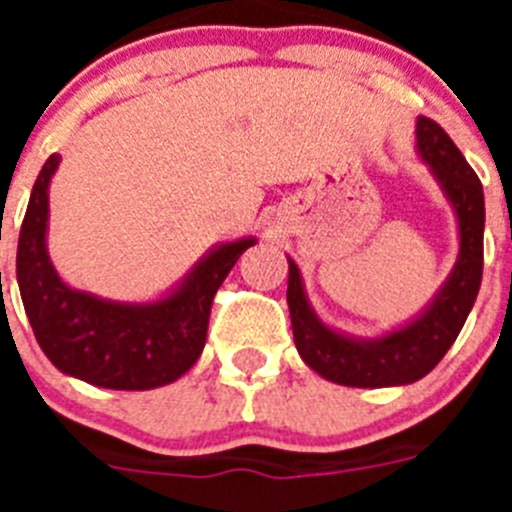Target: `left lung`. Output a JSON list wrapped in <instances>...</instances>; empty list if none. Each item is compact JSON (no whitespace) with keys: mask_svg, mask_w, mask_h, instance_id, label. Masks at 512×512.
<instances>
[{"mask_svg":"<svg viewBox=\"0 0 512 512\" xmlns=\"http://www.w3.org/2000/svg\"><path fill=\"white\" fill-rule=\"evenodd\" d=\"M418 151L459 217V259L431 307L390 336L359 341L323 325L307 305L300 269L289 259L287 305L302 361L328 382L392 387L418 382L443 359L477 300L485 261V194L467 158L431 117H418Z\"/></svg>","mask_w":512,"mask_h":512,"instance_id":"left-lung-1","label":"left lung"}]
</instances>
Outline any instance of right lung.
Masks as SVG:
<instances>
[{
    "label": "right lung",
    "mask_w": 512,
    "mask_h": 512,
    "mask_svg": "<svg viewBox=\"0 0 512 512\" xmlns=\"http://www.w3.org/2000/svg\"><path fill=\"white\" fill-rule=\"evenodd\" d=\"M61 156L35 179L17 243V284L43 354L69 377L107 390H153L200 359L215 292L253 238L225 243L194 266L176 292L151 305H122L63 284L45 251L48 184Z\"/></svg>",
    "instance_id": "right-lung-1"
}]
</instances>
